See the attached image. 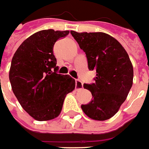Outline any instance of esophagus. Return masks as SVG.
<instances>
[{
  "label": "esophagus",
  "mask_w": 149,
  "mask_h": 149,
  "mask_svg": "<svg viewBox=\"0 0 149 149\" xmlns=\"http://www.w3.org/2000/svg\"><path fill=\"white\" fill-rule=\"evenodd\" d=\"M83 83H82L80 80L79 79L75 80V88H76V90L82 89V88H83Z\"/></svg>",
  "instance_id": "34e87169"
}]
</instances>
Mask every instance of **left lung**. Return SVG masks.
Returning a JSON list of instances; mask_svg holds the SVG:
<instances>
[{"mask_svg": "<svg viewBox=\"0 0 149 149\" xmlns=\"http://www.w3.org/2000/svg\"><path fill=\"white\" fill-rule=\"evenodd\" d=\"M85 52L88 69L96 71L95 83L84 84L93 100L81 106L94 120L103 121L114 116L126 100L133 83V66L127 51L116 39L103 32L70 31Z\"/></svg>", "mask_w": 149, "mask_h": 149, "instance_id": "8db88e82", "label": "left lung"}]
</instances>
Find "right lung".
<instances>
[{"label":"right lung","mask_w":149,"mask_h":149,"mask_svg":"<svg viewBox=\"0 0 149 149\" xmlns=\"http://www.w3.org/2000/svg\"><path fill=\"white\" fill-rule=\"evenodd\" d=\"M69 30L45 29L33 33L19 46L13 57L9 81L16 98L29 116L38 121L59 116L66 95L75 88V80L57 74L58 67L53 48Z\"/></svg>","instance_id":"obj_1"}]
</instances>
